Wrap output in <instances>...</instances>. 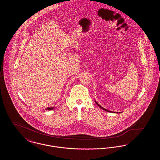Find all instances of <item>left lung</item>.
Instances as JSON below:
<instances>
[{
  "mask_svg": "<svg viewBox=\"0 0 160 160\" xmlns=\"http://www.w3.org/2000/svg\"><path fill=\"white\" fill-rule=\"evenodd\" d=\"M95 101V102H96V104L98 105V106L99 107H100L101 108H102V110H105V111H106V112H110V113H120L121 112H112V111H110V110H107V109H106V108H103L100 105H99V104L96 101Z\"/></svg>",
  "mask_w": 160,
  "mask_h": 160,
  "instance_id": "1",
  "label": "left lung"
}]
</instances>
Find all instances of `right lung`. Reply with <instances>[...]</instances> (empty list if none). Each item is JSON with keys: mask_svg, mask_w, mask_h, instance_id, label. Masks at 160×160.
Returning a JSON list of instances; mask_svg holds the SVG:
<instances>
[{"mask_svg": "<svg viewBox=\"0 0 160 160\" xmlns=\"http://www.w3.org/2000/svg\"><path fill=\"white\" fill-rule=\"evenodd\" d=\"M54 108V107H47L46 110H53Z\"/></svg>", "mask_w": 160, "mask_h": 160, "instance_id": "1", "label": "right lung"}]
</instances>
